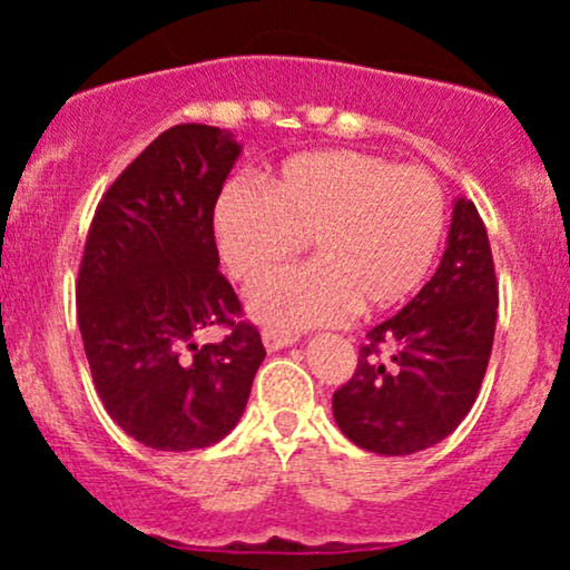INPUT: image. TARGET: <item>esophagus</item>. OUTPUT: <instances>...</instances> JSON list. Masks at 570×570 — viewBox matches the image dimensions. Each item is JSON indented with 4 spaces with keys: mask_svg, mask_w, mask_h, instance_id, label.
<instances>
[{
    "mask_svg": "<svg viewBox=\"0 0 570 570\" xmlns=\"http://www.w3.org/2000/svg\"><path fill=\"white\" fill-rule=\"evenodd\" d=\"M263 343L267 351H281L286 348V345L297 343V337L286 335V332H278V330H263Z\"/></svg>",
    "mask_w": 570,
    "mask_h": 570,
    "instance_id": "obj_1",
    "label": "esophagus"
}]
</instances>
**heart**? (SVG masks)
Here are the masks:
<instances>
[{
  "mask_svg": "<svg viewBox=\"0 0 570 570\" xmlns=\"http://www.w3.org/2000/svg\"><path fill=\"white\" fill-rule=\"evenodd\" d=\"M219 254L244 284H257L302 250L317 263L265 281L248 294L273 330L337 324L356 305L389 311L417 292L444 235V195L429 171L356 149L286 160L265 187L233 181L214 214Z\"/></svg>",
  "mask_w": 570,
  "mask_h": 570,
  "instance_id": "1",
  "label": "heart"
}]
</instances>
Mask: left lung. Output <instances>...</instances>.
<instances>
[{
	"label": "left lung",
	"mask_w": 570,
	"mask_h": 570,
	"mask_svg": "<svg viewBox=\"0 0 570 570\" xmlns=\"http://www.w3.org/2000/svg\"><path fill=\"white\" fill-rule=\"evenodd\" d=\"M499 281L485 222L458 198L436 273L396 316L372 326L351 381L332 396L340 431L377 455L442 442L472 410L493 351Z\"/></svg>",
	"instance_id": "1"
}]
</instances>
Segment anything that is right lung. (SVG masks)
<instances>
[{
    "label": "right lung",
    "instance_id": "right-lung-1",
    "mask_svg": "<svg viewBox=\"0 0 570 570\" xmlns=\"http://www.w3.org/2000/svg\"><path fill=\"white\" fill-rule=\"evenodd\" d=\"M240 147L230 130L174 126L112 181L77 273V324L112 421L153 450H200L244 415L265 358L219 273L214 206ZM222 325L219 344L198 346Z\"/></svg>",
    "mask_w": 570,
    "mask_h": 570
}]
</instances>
